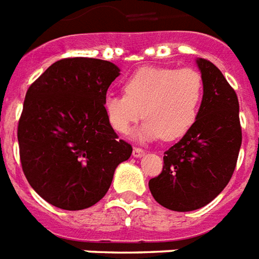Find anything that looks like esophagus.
Here are the masks:
<instances>
[{
	"mask_svg": "<svg viewBox=\"0 0 259 259\" xmlns=\"http://www.w3.org/2000/svg\"><path fill=\"white\" fill-rule=\"evenodd\" d=\"M145 155V150L142 148H139V146H135L133 150V156L134 157H142Z\"/></svg>",
	"mask_w": 259,
	"mask_h": 259,
	"instance_id": "esophagus-1",
	"label": "esophagus"
}]
</instances>
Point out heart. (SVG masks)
Returning <instances> with one entry per match:
<instances>
[{
  "mask_svg": "<svg viewBox=\"0 0 259 259\" xmlns=\"http://www.w3.org/2000/svg\"><path fill=\"white\" fill-rule=\"evenodd\" d=\"M202 96V76L192 68H142L128 78L124 95L104 99V113L121 135L144 115L137 138L173 141L194 125Z\"/></svg>",
  "mask_w": 259,
  "mask_h": 259,
  "instance_id": "heart-1",
  "label": "heart"
}]
</instances>
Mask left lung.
<instances>
[{"label":"left lung","instance_id":"left-lung-1","mask_svg":"<svg viewBox=\"0 0 259 259\" xmlns=\"http://www.w3.org/2000/svg\"><path fill=\"white\" fill-rule=\"evenodd\" d=\"M203 96L190 131L163 156V170L149 180L164 208L190 212L208 205L232 179L241 146L238 99L221 69L198 58Z\"/></svg>","mask_w":259,"mask_h":259}]
</instances>
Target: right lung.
<instances>
[{"label": "right lung", "mask_w": 259, "mask_h": 259, "mask_svg": "<svg viewBox=\"0 0 259 259\" xmlns=\"http://www.w3.org/2000/svg\"><path fill=\"white\" fill-rule=\"evenodd\" d=\"M118 75L110 61L64 58L27 89L18 124L22 170L33 190L57 208L93 206L133 153L104 113L106 93Z\"/></svg>", "instance_id": "add662e5"}]
</instances>
